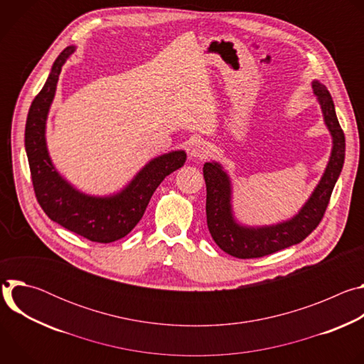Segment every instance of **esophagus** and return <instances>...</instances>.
Segmentation results:
<instances>
[{
    "label": "esophagus",
    "mask_w": 364,
    "mask_h": 364,
    "mask_svg": "<svg viewBox=\"0 0 364 364\" xmlns=\"http://www.w3.org/2000/svg\"><path fill=\"white\" fill-rule=\"evenodd\" d=\"M210 154V145L207 144L205 141H196L191 146H190V155L193 159H207V155Z\"/></svg>",
    "instance_id": "34e87169"
}]
</instances>
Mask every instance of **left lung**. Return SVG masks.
<instances>
[{"mask_svg":"<svg viewBox=\"0 0 364 364\" xmlns=\"http://www.w3.org/2000/svg\"><path fill=\"white\" fill-rule=\"evenodd\" d=\"M313 90L331 134L333 148L320 183L294 218L271 226L252 228L237 223L232 210V181L229 174L216 161L204 164L207 228L216 245L226 253L239 259L262 257L302 242L321 222L344 164L346 138L327 87L314 80Z\"/></svg>","mask_w":364,"mask_h":364,"instance_id":"obj_1","label":"left lung"}]
</instances>
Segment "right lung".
<instances>
[{"mask_svg": "<svg viewBox=\"0 0 364 364\" xmlns=\"http://www.w3.org/2000/svg\"><path fill=\"white\" fill-rule=\"evenodd\" d=\"M75 50V46H69L58 56L43 89L31 103L26 122V152L34 193L44 213L65 229L92 242L111 243L136 226L154 191L167 176L184 166L187 154L178 149L155 157L127 187L105 197L80 193L66 181L48 155L46 121L62 68Z\"/></svg>", "mask_w": 364, "mask_h": 364, "instance_id": "add662e5", "label": "right lung"}]
</instances>
